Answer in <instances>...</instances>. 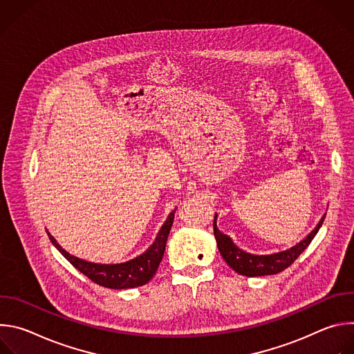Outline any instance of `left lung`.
Returning <instances> with one entry per match:
<instances>
[{
  "mask_svg": "<svg viewBox=\"0 0 354 354\" xmlns=\"http://www.w3.org/2000/svg\"><path fill=\"white\" fill-rule=\"evenodd\" d=\"M325 220V216L321 218L318 225L307 235L306 239L298 242L295 246L277 252V254L272 255H252L248 252L239 249L232 239L220 232L217 228V214L214 216V236L217 241V246L223 259L227 262V265L235 270L236 273L248 277H257V276H268V274H276L287 269L301 254L306 250V248L311 243L317 232L319 231L322 223Z\"/></svg>",
  "mask_w": 354,
  "mask_h": 354,
  "instance_id": "8db88e82",
  "label": "left lung"
}]
</instances>
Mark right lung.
Returning a JSON list of instances; mask_svg holds the SVG:
<instances>
[{
  "instance_id": "right-lung-1",
  "label": "right lung",
  "mask_w": 354,
  "mask_h": 354,
  "mask_svg": "<svg viewBox=\"0 0 354 354\" xmlns=\"http://www.w3.org/2000/svg\"><path fill=\"white\" fill-rule=\"evenodd\" d=\"M175 218V210H172L161 227L160 232L157 234V238L154 243L151 245L142 255L124 262V263H116V265H102V263H93L86 262L84 259H80L74 255H70L66 249H63L55 236L50 235L47 231V235L52 241V243L59 249L60 254L82 274H85L88 279H91L93 283L115 288V290H123V288H134L147 284L151 279L154 277L167 246V239L172 227Z\"/></svg>"
}]
</instances>
